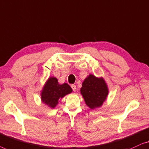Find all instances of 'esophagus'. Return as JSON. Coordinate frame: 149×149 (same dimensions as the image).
Wrapping results in <instances>:
<instances>
[{
    "label": "esophagus",
    "instance_id": "34e87169",
    "mask_svg": "<svg viewBox=\"0 0 149 149\" xmlns=\"http://www.w3.org/2000/svg\"><path fill=\"white\" fill-rule=\"evenodd\" d=\"M71 87H72L73 91H74V92L76 91V86L74 85V84H72V86H71Z\"/></svg>",
    "mask_w": 149,
    "mask_h": 149
}]
</instances>
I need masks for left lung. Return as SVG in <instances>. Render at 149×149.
<instances>
[{
    "label": "left lung",
    "instance_id": "left-lung-1",
    "mask_svg": "<svg viewBox=\"0 0 149 149\" xmlns=\"http://www.w3.org/2000/svg\"><path fill=\"white\" fill-rule=\"evenodd\" d=\"M80 91L86 104L92 109L101 106L108 95V88L103 79L91 74L83 81Z\"/></svg>",
    "mask_w": 149,
    "mask_h": 149
}]
</instances>
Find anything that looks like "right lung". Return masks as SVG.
Instances as JSON below:
<instances>
[{
  "instance_id": "right-lung-1",
  "label": "right lung",
  "mask_w": 149,
  "mask_h": 149,
  "mask_svg": "<svg viewBox=\"0 0 149 149\" xmlns=\"http://www.w3.org/2000/svg\"><path fill=\"white\" fill-rule=\"evenodd\" d=\"M72 92V89L68 84H59L57 79L50 77L42 91V100L51 108H54L58 103V100Z\"/></svg>"
}]
</instances>
